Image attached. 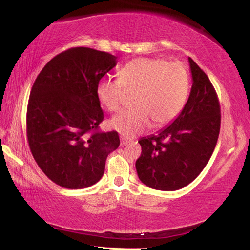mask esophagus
Returning a JSON list of instances; mask_svg holds the SVG:
<instances>
[{
  "label": "esophagus",
  "mask_w": 250,
  "mask_h": 250,
  "mask_svg": "<svg viewBox=\"0 0 250 250\" xmlns=\"http://www.w3.org/2000/svg\"><path fill=\"white\" fill-rule=\"evenodd\" d=\"M130 142H131V140L126 139V137H125V136H121L120 137V145L121 146H125V145L128 144V143H130Z\"/></svg>",
  "instance_id": "obj_1"
}]
</instances>
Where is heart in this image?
I'll list each match as a JSON object with an SVG mask.
<instances>
[{
  "instance_id": "b5f03b06",
  "label": "heart",
  "mask_w": 250,
  "mask_h": 250,
  "mask_svg": "<svg viewBox=\"0 0 250 250\" xmlns=\"http://www.w3.org/2000/svg\"><path fill=\"white\" fill-rule=\"evenodd\" d=\"M119 78H102L97 84V98L109 111L124 103L125 91L136 92L135 108L122 110L108 125L122 136H134L156 126L167 125L184 108L189 90V75L183 64L164 59L137 58L122 66Z\"/></svg>"
}]
</instances>
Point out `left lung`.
<instances>
[{"instance_id": "left-lung-1", "label": "left lung", "mask_w": 250, "mask_h": 250, "mask_svg": "<svg viewBox=\"0 0 250 250\" xmlns=\"http://www.w3.org/2000/svg\"><path fill=\"white\" fill-rule=\"evenodd\" d=\"M192 87L185 107L171 125L142 137L135 163L143 184L162 191L184 188L209 161L220 131V105L209 78L188 58Z\"/></svg>"}]
</instances>
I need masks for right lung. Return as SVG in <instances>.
<instances>
[{
	"label": "right lung",
	"instance_id": "1",
	"mask_svg": "<svg viewBox=\"0 0 250 250\" xmlns=\"http://www.w3.org/2000/svg\"><path fill=\"white\" fill-rule=\"evenodd\" d=\"M117 57L76 47L47 63L31 89L26 134L33 158L52 182L83 189L103 176L106 158L118 148L116 131L99 132L104 114L97 84Z\"/></svg>",
	"mask_w": 250,
	"mask_h": 250
}]
</instances>
